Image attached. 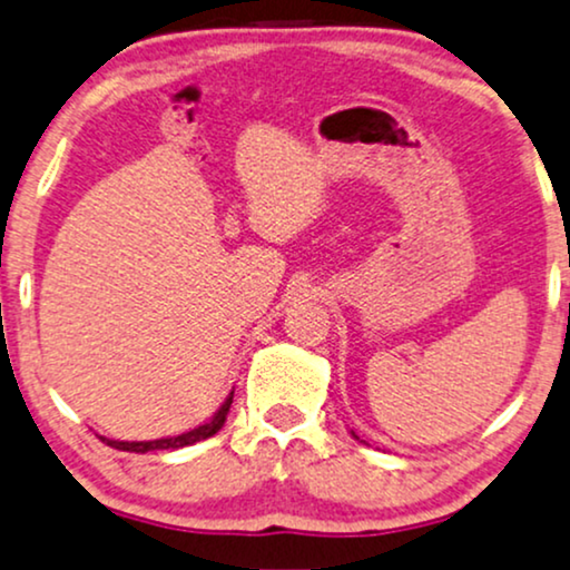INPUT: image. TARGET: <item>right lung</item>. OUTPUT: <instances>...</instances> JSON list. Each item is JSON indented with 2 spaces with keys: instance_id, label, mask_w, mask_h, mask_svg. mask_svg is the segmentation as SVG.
<instances>
[{
  "instance_id": "obj_1",
  "label": "right lung",
  "mask_w": 570,
  "mask_h": 570,
  "mask_svg": "<svg viewBox=\"0 0 570 570\" xmlns=\"http://www.w3.org/2000/svg\"><path fill=\"white\" fill-rule=\"evenodd\" d=\"M229 404H232V393L227 396V402H224V404L219 406V412H216L214 417H210L206 425L193 428V431H187V433H181V435H171V439H156V441H114V439H102V441H105V444H108V446L121 449V452H137V454H145V452H160V449H181V446H193V444H198V441H203V439H210V435L222 431L224 420H227Z\"/></svg>"
}]
</instances>
